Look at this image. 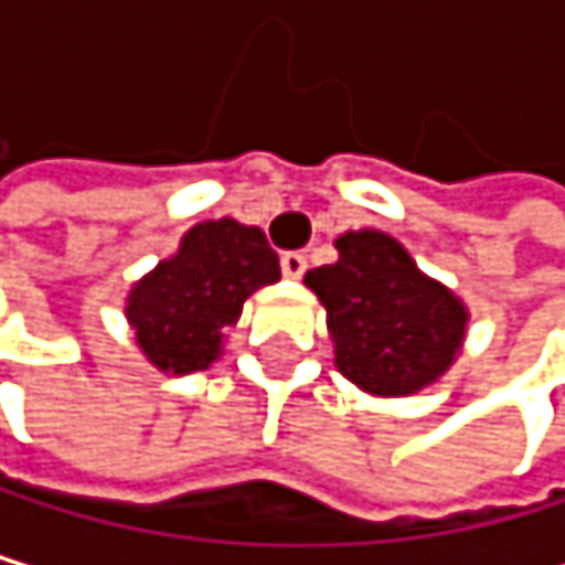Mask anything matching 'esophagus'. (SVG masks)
<instances>
[{"instance_id": "esophagus-1", "label": "esophagus", "mask_w": 565, "mask_h": 565, "mask_svg": "<svg viewBox=\"0 0 565 565\" xmlns=\"http://www.w3.org/2000/svg\"><path fill=\"white\" fill-rule=\"evenodd\" d=\"M280 270H285V277H301L308 270V257L301 250H285L280 254Z\"/></svg>"}]
</instances>
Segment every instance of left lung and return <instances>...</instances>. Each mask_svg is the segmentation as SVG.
Instances as JSON below:
<instances>
[{"instance_id": "obj_1", "label": "left lung", "mask_w": 565, "mask_h": 565, "mask_svg": "<svg viewBox=\"0 0 565 565\" xmlns=\"http://www.w3.org/2000/svg\"><path fill=\"white\" fill-rule=\"evenodd\" d=\"M335 247L339 260L308 270L305 280L329 315L342 376L380 396L434 383L461 349L465 305L424 277L386 233H345Z\"/></svg>"}]
</instances>
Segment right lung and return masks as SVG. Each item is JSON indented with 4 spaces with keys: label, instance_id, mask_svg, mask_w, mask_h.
<instances>
[{
    "label": "right lung",
    "instance_id": "obj_1",
    "mask_svg": "<svg viewBox=\"0 0 565 565\" xmlns=\"http://www.w3.org/2000/svg\"><path fill=\"white\" fill-rule=\"evenodd\" d=\"M280 277L277 254L257 226L210 220L182 236L175 257L128 295V321L145 355L166 373H196L220 355V329L244 301Z\"/></svg>",
    "mask_w": 565,
    "mask_h": 565
}]
</instances>
